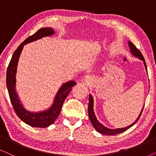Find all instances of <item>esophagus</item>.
Returning <instances> with one entry per match:
<instances>
[{"label":"esophagus","mask_w":156,"mask_h":156,"mask_svg":"<svg viewBox=\"0 0 156 156\" xmlns=\"http://www.w3.org/2000/svg\"><path fill=\"white\" fill-rule=\"evenodd\" d=\"M91 80H92V78L90 76H87L84 77V81L86 83L90 84L91 83Z\"/></svg>","instance_id":"obj_1"}]
</instances>
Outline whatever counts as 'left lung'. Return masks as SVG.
<instances>
[{"instance_id": "8db88e82", "label": "left lung", "mask_w": 156, "mask_h": 156, "mask_svg": "<svg viewBox=\"0 0 156 156\" xmlns=\"http://www.w3.org/2000/svg\"><path fill=\"white\" fill-rule=\"evenodd\" d=\"M128 46L130 48V53L132 54L133 56H135L137 58H138L140 61H142L143 62V64L145 66V68H146V70L147 72V66L146 64V61H145L144 58H143L142 54L139 51L138 49H137V48L135 46V45L133 44V43L130 42V41H128ZM93 105H94V101H93V98L92 96V95L89 94V103H88V116H89V119H90L91 123L96 131H98L100 133L103 134V135H108V136H113V135H117L119 133H121L126 130H127L128 129H129L130 127H132L133 126H134L135 124L137 123L139 118L140 117L141 113H142L143 108L141 110L140 113L139 114L138 117L137 118V119L135 120V121L132 124H130V126H127V127L125 128H115V129H112V128H109L106 127V126H103L102 123H101L98 120L96 116L95 115V112H94V109H93Z\"/></svg>"}]
</instances>
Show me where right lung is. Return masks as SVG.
I'll return each instance as SVG.
<instances>
[{
	"label": "right lung",
	"mask_w": 156,
	"mask_h": 156,
	"mask_svg": "<svg viewBox=\"0 0 156 156\" xmlns=\"http://www.w3.org/2000/svg\"><path fill=\"white\" fill-rule=\"evenodd\" d=\"M55 31L52 28H43L37 31L34 35L26 38L16 50L8 65L6 72V86L8 94L16 113L19 118L28 126L36 128H46L53 124L58 117L62 106L73 87L76 85L75 80H69L61 85L54 98L53 102L48 108L42 111L34 112L27 110L22 104L16 91V71L18 60L23 46L27 43L54 35Z\"/></svg>",
	"instance_id": "right-lung-1"
}]
</instances>
